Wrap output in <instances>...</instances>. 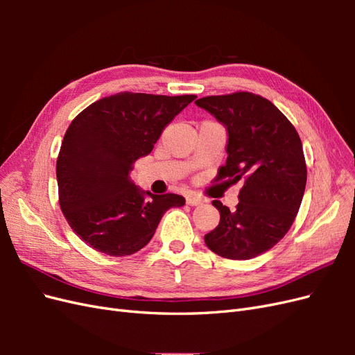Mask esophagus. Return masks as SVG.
Wrapping results in <instances>:
<instances>
[{"instance_id": "1", "label": "esophagus", "mask_w": 355, "mask_h": 355, "mask_svg": "<svg viewBox=\"0 0 355 355\" xmlns=\"http://www.w3.org/2000/svg\"><path fill=\"white\" fill-rule=\"evenodd\" d=\"M204 200L198 196H188L187 197V204H189V206H200V204H202Z\"/></svg>"}]
</instances>
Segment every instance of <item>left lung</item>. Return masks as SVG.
Wrapping results in <instances>:
<instances>
[{
	"mask_svg": "<svg viewBox=\"0 0 355 355\" xmlns=\"http://www.w3.org/2000/svg\"><path fill=\"white\" fill-rule=\"evenodd\" d=\"M196 103L228 130V158L214 180L243 182L234 211L211 201L220 220L204 241L227 259H252L284 237L299 211L306 185L302 142L286 115L259 94L235 92Z\"/></svg>",
	"mask_w": 355,
	"mask_h": 355,
	"instance_id": "1",
	"label": "left lung"
}]
</instances>
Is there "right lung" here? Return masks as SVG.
I'll return each mask as SVG.
<instances>
[{"label": "right lung", "mask_w": 355, "mask_h": 355, "mask_svg": "<svg viewBox=\"0 0 355 355\" xmlns=\"http://www.w3.org/2000/svg\"><path fill=\"white\" fill-rule=\"evenodd\" d=\"M197 98L123 92L96 101L73 118L56 163L59 204L72 231L92 249L128 256L145 247L178 194L154 196L128 179L163 128Z\"/></svg>", "instance_id": "right-lung-1"}]
</instances>
